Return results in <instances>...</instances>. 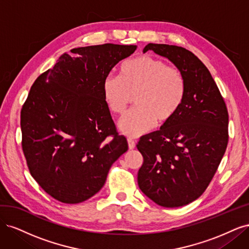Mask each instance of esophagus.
I'll list each match as a JSON object with an SVG mask.
<instances>
[{"instance_id": "34e87169", "label": "esophagus", "mask_w": 249, "mask_h": 249, "mask_svg": "<svg viewBox=\"0 0 249 249\" xmlns=\"http://www.w3.org/2000/svg\"><path fill=\"white\" fill-rule=\"evenodd\" d=\"M127 145H129L130 149H133L135 145H136V143H135V141L132 138H127Z\"/></svg>"}]
</instances>
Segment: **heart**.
Segmentation results:
<instances>
[{
  "instance_id": "obj_1",
  "label": "heart",
  "mask_w": 249,
  "mask_h": 249,
  "mask_svg": "<svg viewBox=\"0 0 249 249\" xmlns=\"http://www.w3.org/2000/svg\"><path fill=\"white\" fill-rule=\"evenodd\" d=\"M186 81L182 71L161 59L142 55L126 60L119 67L118 78L103 81V95L109 110L123 114L135 95L137 108L119 120V129L137 137L152 130L157 120L166 124L182 107Z\"/></svg>"
}]
</instances>
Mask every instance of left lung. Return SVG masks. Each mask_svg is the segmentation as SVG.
Wrapping results in <instances>:
<instances>
[{"label": "left lung", "mask_w": 249, "mask_h": 249, "mask_svg": "<svg viewBox=\"0 0 249 249\" xmlns=\"http://www.w3.org/2000/svg\"><path fill=\"white\" fill-rule=\"evenodd\" d=\"M168 58L182 71L186 94L176 116L160 131L140 138L138 185L165 208L187 205L205 192L229 142V112L207 66L192 52L148 43L143 50Z\"/></svg>", "instance_id": "1"}]
</instances>
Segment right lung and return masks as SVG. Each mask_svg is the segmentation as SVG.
Masks as SVG:
<instances>
[{"label":"right lung","instance_id":"right-lung-1","mask_svg":"<svg viewBox=\"0 0 249 249\" xmlns=\"http://www.w3.org/2000/svg\"><path fill=\"white\" fill-rule=\"evenodd\" d=\"M136 46L105 43L63 54L32 85L20 110L30 173L53 198L79 203L104 186L127 150L103 95V81Z\"/></svg>","mask_w":249,"mask_h":249}]
</instances>
